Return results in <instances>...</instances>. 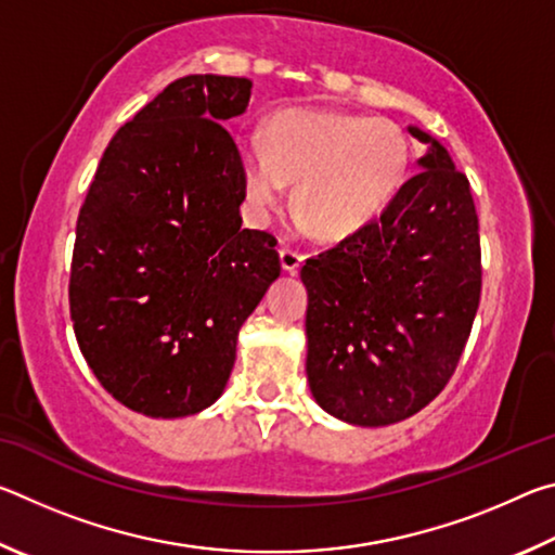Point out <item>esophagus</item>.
Segmentation results:
<instances>
[{"mask_svg":"<svg viewBox=\"0 0 555 555\" xmlns=\"http://www.w3.org/2000/svg\"><path fill=\"white\" fill-rule=\"evenodd\" d=\"M279 259H281V269L286 271V274H296L298 271V267H300V261H304V257L298 255V251H294V249H279Z\"/></svg>","mask_w":555,"mask_h":555,"instance_id":"34e87169","label":"esophagus"}]
</instances>
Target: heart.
<instances>
[{"label": "heart", "instance_id": "b5f03b06", "mask_svg": "<svg viewBox=\"0 0 555 555\" xmlns=\"http://www.w3.org/2000/svg\"><path fill=\"white\" fill-rule=\"evenodd\" d=\"M244 203L264 224L294 183L291 210L315 237L337 242L367 230L409 181L411 149L391 121L321 107L279 109L267 139L237 144Z\"/></svg>", "mask_w": 555, "mask_h": 555}]
</instances>
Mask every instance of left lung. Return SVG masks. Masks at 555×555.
Instances as JSON below:
<instances>
[{
	"mask_svg": "<svg viewBox=\"0 0 555 555\" xmlns=\"http://www.w3.org/2000/svg\"><path fill=\"white\" fill-rule=\"evenodd\" d=\"M421 171L367 230L306 259V377L350 426L413 416L453 377L480 306L477 212L465 173L428 131Z\"/></svg>",
	"mask_w": 555,
	"mask_h": 555,
	"instance_id": "left-lung-1",
	"label": "left lung"
}]
</instances>
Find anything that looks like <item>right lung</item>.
<instances>
[{
	"instance_id": "obj_1",
	"label": "right lung",
	"mask_w": 555,
	"mask_h": 555,
	"mask_svg": "<svg viewBox=\"0 0 555 555\" xmlns=\"http://www.w3.org/2000/svg\"><path fill=\"white\" fill-rule=\"evenodd\" d=\"M251 80L185 75L102 154L75 228L70 321L127 409L183 418L228 387L242 323L281 274L276 240L242 230L237 144L220 121Z\"/></svg>"
}]
</instances>
